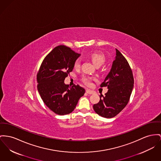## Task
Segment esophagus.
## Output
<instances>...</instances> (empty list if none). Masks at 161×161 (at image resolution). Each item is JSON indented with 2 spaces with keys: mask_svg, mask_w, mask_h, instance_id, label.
Wrapping results in <instances>:
<instances>
[{
  "mask_svg": "<svg viewBox=\"0 0 161 161\" xmlns=\"http://www.w3.org/2000/svg\"><path fill=\"white\" fill-rule=\"evenodd\" d=\"M86 93L89 94V95H93V94H95V92L94 91H92V90H86Z\"/></svg>",
  "mask_w": 161,
  "mask_h": 161,
  "instance_id": "1",
  "label": "esophagus"
}]
</instances>
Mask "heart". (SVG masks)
I'll return each mask as SVG.
<instances>
[{"instance_id": "b5f03b06", "label": "heart", "mask_w": 161, "mask_h": 161, "mask_svg": "<svg viewBox=\"0 0 161 161\" xmlns=\"http://www.w3.org/2000/svg\"><path fill=\"white\" fill-rule=\"evenodd\" d=\"M90 58L92 62L96 66H101L102 64H104L106 60L104 55L101 53H93L90 55ZM80 64V60L77 59L75 62L74 66L75 68H79ZM93 79V77H86L84 78V82L86 83V85L90 86L91 84V81Z\"/></svg>"}]
</instances>
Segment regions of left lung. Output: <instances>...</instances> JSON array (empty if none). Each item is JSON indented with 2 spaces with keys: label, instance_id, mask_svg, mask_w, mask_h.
<instances>
[{
  "label": "left lung",
  "instance_id": "1",
  "mask_svg": "<svg viewBox=\"0 0 161 161\" xmlns=\"http://www.w3.org/2000/svg\"><path fill=\"white\" fill-rule=\"evenodd\" d=\"M116 56L110 71L106 77L101 87L107 86L106 96H99L98 103L93 109L99 115L104 118L115 117L128 103L134 87V77L128 61L115 49Z\"/></svg>",
  "mask_w": 161,
  "mask_h": 161
}]
</instances>
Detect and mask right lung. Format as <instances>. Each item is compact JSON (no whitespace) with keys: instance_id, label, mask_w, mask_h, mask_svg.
Listing matches in <instances>:
<instances>
[{"instance_id":"obj_1","label":"right lung","mask_w":161,"mask_h":161,"mask_svg":"<svg viewBox=\"0 0 161 161\" xmlns=\"http://www.w3.org/2000/svg\"><path fill=\"white\" fill-rule=\"evenodd\" d=\"M79 56L68 47L57 46L44 58L37 74L40 97L46 106L56 114L64 115L72 112L85 93V89L80 86L70 88L64 82Z\"/></svg>"}]
</instances>
